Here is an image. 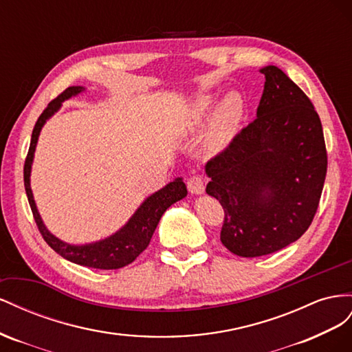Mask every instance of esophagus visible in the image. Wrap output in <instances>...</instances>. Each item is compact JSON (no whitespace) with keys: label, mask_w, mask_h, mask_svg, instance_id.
Returning a JSON list of instances; mask_svg holds the SVG:
<instances>
[{"label":"esophagus","mask_w":352,"mask_h":352,"mask_svg":"<svg viewBox=\"0 0 352 352\" xmlns=\"http://www.w3.org/2000/svg\"><path fill=\"white\" fill-rule=\"evenodd\" d=\"M187 188L192 195H202L205 192V183L202 175H193L187 179Z\"/></svg>","instance_id":"1"}]
</instances>
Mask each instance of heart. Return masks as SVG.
Returning a JSON list of instances; mask_svg holds the SVG:
<instances>
[{
  "label": "heart",
  "instance_id": "b5f03b06",
  "mask_svg": "<svg viewBox=\"0 0 352 352\" xmlns=\"http://www.w3.org/2000/svg\"><path fill=\"white\" fill-rule=\"evenodd\" d=\"M245 115L246 102L239 91H230L221 100L218 93H206L187 106L182 129L186 134H193L210 117L204 134V148L208 153L217 155L232 144Z\"/></svg>",
  "mask_w": 352,
  "mask_h": 352
}]
</instances>
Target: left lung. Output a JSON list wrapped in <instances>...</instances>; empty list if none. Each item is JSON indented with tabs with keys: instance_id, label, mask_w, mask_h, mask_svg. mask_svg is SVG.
<instances>
[{
	"instance_id": "8db88e82",
	"label": "left lung",
	"mask_w": 352,
	"mask_h": 352,
	"mask_svg": "<svg viewBox=\"0 0 352 352\" xmlns=\"http://www.w3.org/2000/svg\"><path fill=\"white\" fill-rule=\"evenodd\" d=\"M259 72L265 84L256 119L205 166L206 193L224 209L221 242L243 258L277 252L307 232L327 170L311 100L277 66Z\"/></svg>"
}]
</instances>
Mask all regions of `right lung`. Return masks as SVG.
Returning <instances> with one entry per match:
<instances>
[{
  "instance_id": "add662e5",
  "label": "right lung",
  "mask_w": 352,
  "mask_h": 352,
  "mask_svg": "<svg viewBox=\"0 0 352 352\" xmlns=\"http://www.w3.org/2000/svg\"><path fill=\"white\" fill-rule=\"evenodd\" d=\"M84 91H85V87H81V85L66 88L62 94H60L57 98H54L53 102L47 106V109L41 113V116L38 118L36 124L34 126L31 146H29V152L25 160V168H23L25 190H26L29 205H31L39 233L43 234L44 240L48 243L50 248L56 250L60 256H63L65 259L70 261V263L78 264V265L98 268V270H116V268H122L128 264H131L133 261L148 246L150 239H152L164 212L170 205L187 196V187L183 182V178H175L174 182L168 183L165 187H162L153 195L146 197L144 202L137 208L133 217L126 221V224L124 227H120L112 236L98 240V242L85 243V245H72V243L63 242V240H60L53 233H50L41 215L38 212V208H36L34 193L31 188V170H32V162H34L38 137L47 120L52 118L60 107H62V103L65 100L72 98Z\"/></svg>"
}]
</instances>
